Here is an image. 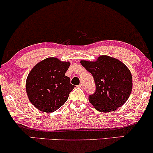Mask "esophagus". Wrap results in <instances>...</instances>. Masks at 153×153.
<instances>
[{"label":"esophagus","instance_id":"1","mask_svg":"<svg viewBox=\"0 0 153 153\" xmlns=\"http://www.w3.org/2000/svg\"><path fill=\"white\" fill-rule=\"evenodd\" d=\"M79 87H80V88H82V87H83V84H82V83L80 84V85H79Z\"/></svg>","mask_w":153,"mask_h":153}]
</instances>
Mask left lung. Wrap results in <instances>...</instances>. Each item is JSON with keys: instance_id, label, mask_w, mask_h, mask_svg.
<instances>
[{"instance_id": "1", "label": "left lung", "mask_w": 153, "mask_h": 153, "mask_svg": "<svg viewBox=\"0 0 153 153\" xmlns=\"http://www.w3.org/2000/svg\"><path fill=\"white\" fill-rule=\"evenodd\" d=\"M92 74L96 85L89 101L100 112L114 111L127 101L132 90L131 71L124 63L108 56H100L95 61H81Z\"/></svg>"}]
</instances>
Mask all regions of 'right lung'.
Wrapping results in <instances>:
<instances>
[{
  "label": "right lung",
  "instance_id": "obj_1",
  "mask_svg": "<svg viewBox=\"0 0 153 153\" xmlns=\"http://www.w3.org/2000/svg\"><path fill=\"white\" fill-rule=\"evenodd\" d=\"M70 62L48 58L35 65L27 76L26 91L31 103L40 111L52 113L67 100L74 85L65 75Z\"/></svg>",
  "mask_w": 153,
  "mask_h": 153
}]
</instances>
